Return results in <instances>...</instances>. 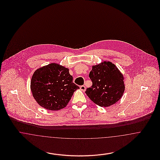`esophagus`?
Instances as JSON below:
<instances>
[{"label":"esophagus","mask_w":160,"mask_h":160,"mask_svg":"<svg viewBox=\"0 0 160 160\" xmlns=\"http://www.w3.org/2000/svg\"><path fill=\"white\" fill-rule=\"evenodd\" d=\"M80 90L84 92L86 91V87H85L84 86H81L80 87Z\"/></svg>","instance_id":"1"}]
</instances>
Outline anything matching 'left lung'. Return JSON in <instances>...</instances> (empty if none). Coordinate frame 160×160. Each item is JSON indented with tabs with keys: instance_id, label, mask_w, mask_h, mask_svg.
<instances>
[{
	"instance_id": "1",
	"label": "left lung",
	"mask_w": 160,
	"mask_h": 160,
	"mask_svg": "<svg viewBox=\"0 0 160 160\" xmlns=\"http://www.w3.org/2000/svg\"><path fill=\"white\" fill-rule=\"evenodd\" d=\"M89 77L92 85L85 93L95 104L109 107L122 98L125 86L124 77L112 62L103 61L93 65Z\"/></svg>"
}]
</instances>
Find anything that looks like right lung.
Segmentation results:
<instances>
[{
	"mask_svg": "<svg viewBox=\"0 0 160 160\" xmlns=\"http://www.w3.org/2000/svg\"><path fill=\"white\" fill-rule=\"evenodd\" d=\"M72 81L68 68L52 63L34 72L31 92L40 106L49 110H61L68 105L74 92L80 89Z\"/></svg>",
	"mask_w": 160,
	"mask_h": 160,
	"instance_id": "obj_1",
	"label": "right lung"
}]
</instances>
